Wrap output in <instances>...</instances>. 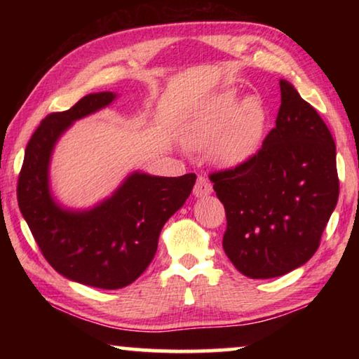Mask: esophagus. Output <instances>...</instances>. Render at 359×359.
I'll use <instances>...</instances> for the list:
<instances>
[{
  "mask_svg": "<svg viewBox=\"0 0 359 359\" xmlns=\"http://www.w3.org/2000/svg\"><path fill=\"white\" fill-rule=\"evenodd\" d=\"M212 193V185L210 182L208 180V177H204V175H201V177H198L196 184H194L193 187V194L196 198H203V196H208V194Z\"/></svg>",
  "mask_w": 359,
  "mask_h": 359,
  "instance_id": "1",
  "label": "esophagus"
}]
</instances>
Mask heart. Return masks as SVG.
Listing matches in <instances>:
<instances>
[{
  "instance_id": "obj_1",
  "label": "heart",
  "mask_w": 359,
  "mask_h": 359,
  "mask_svg": "<svg viewBox=\"0 0 359 359\" xmlns=\"http://www.w3.org/2000/svg\"><path fill=\"white\" fill-rule=\"evenodd\" d=\"M267 111L258 98L242 102L234 92L212 96L188 115L180 126L187 149L205 151L223 166L248 160L264 136Z\"/></svg>"
}]
</instances>
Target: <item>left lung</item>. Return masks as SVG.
Segmentation results:
<instances>
[{
  "label": "left lung",
  "mask_w": 359,
  "mask_h": 359,
  "mask_svg": "<svg viewBox=\"0 0 359 359\" xmlns=\"http://www.w3.org/2000/svg\"><path fill=\"white\" fill-rule=\"evenodd\" d=\"M261 149L212 172L226 212L223 250L250 278H272L307 263L339 198L336 144L318 112L288 81Z\"/></svg>",
  "instance_id": "left-lung-1"
}]
</instances>
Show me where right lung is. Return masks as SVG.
Returning <instances> with one entry per match:
<instances>
[{"instance_id": "add662e5", "label": "right lung", "mask_w": 359, "mask_h": 359, "mask_svg": "<svg viewBox=\"0 0 359 359\" xmlns=\"http://www.w3.org/2000/svg\"><path fill=\"white\" fill-rule=\"evenodd\" d=\"M114 100L112 92L92 93L68 111L47 115L27 145L17 184L20 212L47 263L69 280L102 290L123 288L147 269L161 228L196 182L194 174L133 172L111 198L90 210H69L53 201L48 165L58 137L72 121Z\"/></svg>"}]
</instances>
